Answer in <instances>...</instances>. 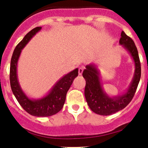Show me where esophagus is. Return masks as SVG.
Segmentation results:
<instances>
[{"instance_id": "1", "label": "esophagus", "mask_w": 148, "mask_h": 148, "mask_svg": "<svg viewBox=\"0 0 148 148\" xmlns=\"http://www.w3.org/2000/svg\"><path fill=\"white\" fill-rule=\"evenodd\" d=\"M84 69V66H81V67H79V71H78L79 75H82V74Z\"/></svg>"}]
</instances>
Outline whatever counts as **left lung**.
<instances>
[{
    "label": "left lung",
    "mask_w": 148,
    "mask_h": 148,
    "mask_svg": "<svg viewBox=\"0 0 148 148\" xmlns=\"http://www.w3.org/2000/svg\"><path fill=\"white\" fill-rule=\"evenodd\" d=\"M120 44L130 54L135 64L133 79L125 93L110 97L103 89L100 73L95 64L86 66L82 76L86 80L84 95L89 108L100 115H110L125 108L133 98L141 77V65L138 49L132 38L124 31L121 33Z\"/></svg>",
    "instance_id": "8db88e82"
}]
</instances>
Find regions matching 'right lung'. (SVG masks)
Returning <instances> with one entry per match:
<instances>
[{"mask_svg": "<svg viewBox=\"0 0 148 148\" xmlns=\"http://www.w3.org/2000/svg\"><path fill=\"white\" fill-rule=\"evenodd\" d=\"M41 29V27H36L31 30L15 48L10 61V83L13 95L25 111L36 117H49L59 112L63 107L67 92L74 79L78 76V69L62 77L43 97L37 99L28 97L22 90L18 82L17 64L22 49Z\"/></svg>", "mask_w": 148, "mask_h": 148, "instance_id": "1", "label": "right lung"}]
</instances>
